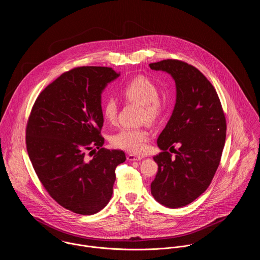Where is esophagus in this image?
<instances>
[{"mask_svg": "<svg viewBox=\"0 0 260 260\" xmlns=\"http://www.w3.org/2000/svg\"><path fill=\"white\" fill-rule=\"evenodd\" d=\"M127 160L128 161H140V160H142V157L134 155V154H128Z\"/></svg>", "mask_w": 260, "mask_h": 260, "instance_id": "obj_1", "label": "esophagus"}]
</instances>
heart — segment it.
Wrapping results in <instances>:
<instances>
[{"label":"heart","mask_w":260,"mask_h":260,"mask_svg":"<svg viewBox=\"0 0 260 260\" xmlns=\"http://www.w3.org/2000/svg\"><path fill=\"white\" fill-rule=\"evenodd\" d=\"M122 96L130 102L142 105V117L148 122H155L161 115L163 106L158 98L156 85L148 78L140 76L128 84L121 91ZM118 114V105L114 99H108L103 106V116L106 121L114 122ZM150 139V133L145 128H122L111 137L112 144L117 148L130 153H142Z\"/></svg>","instance_id":"heart-1"}]
</instances>
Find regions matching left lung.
Wrapping results in <instances>:
<instances>
[{
  "label": "left lung",
  "instance_id": "left-lung-1",
  "mask_svg": "<svg viewBox=\"0 0 260 260\" xmlns=\"http://www.w3.org/2000/svg\"><path fill=\"white\" fill-rule=\"evenodd\" d=\"M149 66L170 75L176 87L174 109L157 140L162 152L153 157L158 172L151 193L160 204L179 208L211 183L225 143V116L214 87L195 67L170 59ZM174 144L180 149L172 158L167 150Z\"/></svg>",
  "mask_w": 260,
  "mask_h": 260
}]
</instances>
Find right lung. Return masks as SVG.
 <instances>
[{"instance_id": "right-lung-1", "label": "right lung", "mask_w": 260, "mask_h": 260, "mask_svg": "<svg viewBox=\"0 0 260 260\" xmlns=\"http://www.w3.org/2000/svg\"><path fill=\"white\" fill-rule=\"evenodd\" d=\"M117 74L108 67L66 72L39 95L27 130V150L40 181L61 206L82 215L103 209L111 199L121 150L103 148L102 93ZM97 148L92 159L87 149Z\"/></svg>"}]
</instances>
